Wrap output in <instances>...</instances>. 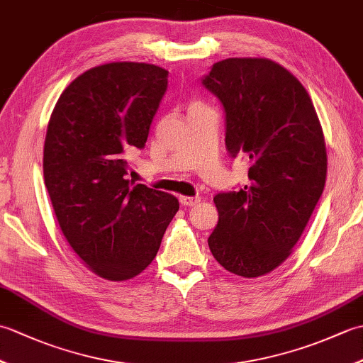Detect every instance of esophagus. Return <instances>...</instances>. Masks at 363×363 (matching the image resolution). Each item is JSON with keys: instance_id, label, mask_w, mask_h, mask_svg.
I'll return each mask as SVG.
<instances>
[{"instance_id": "esophagus-1", "label": "esophagus", "mask_w": 363, "mask_h": 363, "mask_svg": "<svg viewBox=\"0 0 363 363\" xmlns=\"http://www.w3.org/2000/svg\"><path fill=\"white\" fill-rule=\"evenodd\" d=\"M179 201L182 206H195L201 201V198L199 196H179Z\"/></svg>"}]
</instances>
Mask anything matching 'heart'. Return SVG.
<instances>
[{"label":"heart","instance_id":"b5f03b06","mask_svg":"<svg viewBox=\"0 0 363 363\" xmlns=\"http://www.w3.org/2000/svg\"><path fill=\"white\" fill-rule=\"evenodd\" d=\"M196 107H207L204 103H201V101H194L191 103V106H190V109H196Z\"/></svg>","mask_w":363,"mask_h":363}]
</instances>
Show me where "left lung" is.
<instances>
[{
	"label": "left lung",
	"mask_w": 363,
	"mask_h": 363,
	"mask_svg": "<svg viewBox=\"0 0 363 363\" xmlns=\"http://www.w3.org/2000/svg\"><path fill=\"white\" fill-rule=\"evenodd\" d=\"M203 86L225 107L226 150L251 160L250 186L213 198L218 223L207 243L228 272L264 276L290 256L325 190L318 115L303 84L265 57L220 60Z\"/></svg>",
	"instance_id": "1"
}]
</instances>
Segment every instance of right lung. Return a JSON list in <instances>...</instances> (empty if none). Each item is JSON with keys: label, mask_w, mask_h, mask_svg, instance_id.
Returning <instances> with one entry per match:
<instances>
[{"label": "right lung", "mask_w": 363, "mask_h": 363, "mask_svg": "<svg viewBox=\"0 0 363 363\" xmlns=\"http://www.w3.org/2000/svg\"><path fill=\"white\" fill-rule=\"evenodd\" d=\"M165 68L111 62L78 76L46 129L43 177L67 242L89 269L128 281L156 257L177 198L126 179L168 86Z\"/></svg>", "instance_id": "right-lung-1"}]
</instances>
